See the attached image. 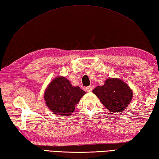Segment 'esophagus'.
<instances>
[{
    "instance_id": "obj_1",
    "label": "esophagus",
    "mask_w": 159,
    "mask_h": 159,
    "mask_svg": "<svg viewBox=\"0 0 159 159\" xmlns=\"http://www.w3.org/2000/svg\"><path fill=\"white\" fill-rule=\"evenodd\" d=\"M92 89H93V88L92 86H88V87H87V88H85V91L87 92H90L92 91Z\"/></svg>"
}]
</instances>
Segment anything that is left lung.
<instances>
[{
    "label": "left lung",
    "mask_w": 159,
    "mask_h": 159,
    "mask_svg": "<svg viewBox=\"0 0 159 159\" xmlns=\"http://www.w3.org/2000/svg\"><path fill=\"white\" fill-rule=\"evenodd\" d=\"M92 92L100 99L110 112H122L131 102L133 92L129 86L117 78H110L103 85L98 86Z\"/></svg>",
    "instance_id": "8db88e82"
}]
</instances>
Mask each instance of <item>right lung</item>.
<instances>
[{
    "mask_svg": "<svg viewBox=\"0 0 159 159\" xmlns=\"http://www.w3.org/2000/svg\"><path fill=\"white\" fill-rule=\"evenodd\" d=\"M85 92L74 87L65 76L56 77L49 83L44 93L45 104L54 114L70 116Z\"/></svg>",
    "mask_w": 159,
    "mask_h": 159,
    "instance_id": "add662e5",
    "label": "right lung"
}]
</instances>
